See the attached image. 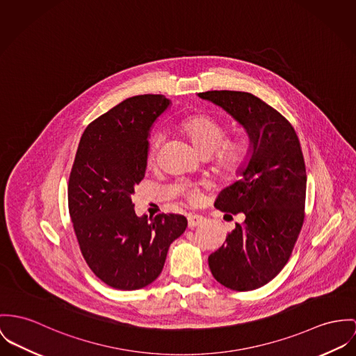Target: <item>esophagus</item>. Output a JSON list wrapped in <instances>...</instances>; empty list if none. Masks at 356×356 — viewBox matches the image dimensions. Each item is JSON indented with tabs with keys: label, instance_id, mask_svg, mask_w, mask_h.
I'll use <instances>...</instances> for the list:
<instances>
[{
	"label": "esophagus",
	"instance_id": "obj_1",
	"mask_svg": "<svg viewBox=\"0 0 356 356\" xmlns=\"http://www.w3.org/2000/svg\"><path fill=\"white\" fill-rule=\"evenodd\" d=\"M187 219H188V227H191V229L202 225L204 222V218L202 216H197V214H188Z\"/></svg>",
	"mask_w": 356,
	"mask_h": 356
}]
</instances>
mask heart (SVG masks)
Returning a JSON list of instances; mask_svg holds the SVG:
<instances>
[{
    "mask_svg": "<svg viewBox=\"0 0 356 356\" xmlns=\"http://www.w3.org/2000/svg\"><path fill=\"white\" fill-rule=\"evenodd\" d=\"M181 131L190 138L192 145L202 156H211L213 152L214 161L222 172H234L237 170L245 160V142L240 138L226 137V127L218 119L210 115H192L186 118L180 123ZM164 139L163 133L153 134L149 140V153L150 156H156L161 142ZM190 199L196 200L199 197V192L191 191Z\"/></svg>",
    "mask_w": 356,
    "mask_h": 356,
    "instance_id": "heart-1",
    "label": "heart"
}]
</instances>
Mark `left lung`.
Segmentation results:
<instances>
[{
    "instance_id": "obj_1",
    "label": "left lung",
    "mask_w": 356,
    "mask_h": 356,
    "mask_svg": "<svg viewBox=\"0 0 356 356\" xmlns=\"http://www.w3.org/2000/svg\"><path fill=\"white\" fill-rule=\"evenodd\" d=\"M197 96L226 111L249 138L240 179L219 192L214 204L223 213H241L245 220L209 256V267L222 286L254 290L280 273L301 232L306 197L301 143L289 120L252 93L209 90Z\"/></svg>"
}]
</instances>
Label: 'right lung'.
Wrapping results in <instances>:
<instances>
[{
  "instance_id": "add662e5",
  "label": "right lung",
  "mask_w": 356,
  "mask_h": 356,
  "mask_svg": "<svg viewBox=\"0 0 356 356\" xmlns=\"http://www.w3.org/2000/svg\"><path fill=\"white\" fill-rule=\"evenodd\" d=\"M169 107L163 95L123 100L85 129L70 172L69 213L82 256L118 290L154 282L169 246L187 227L179 214L138 217L131 200L145 177L150 130Z\"/></svg>"
}]
</instances>
